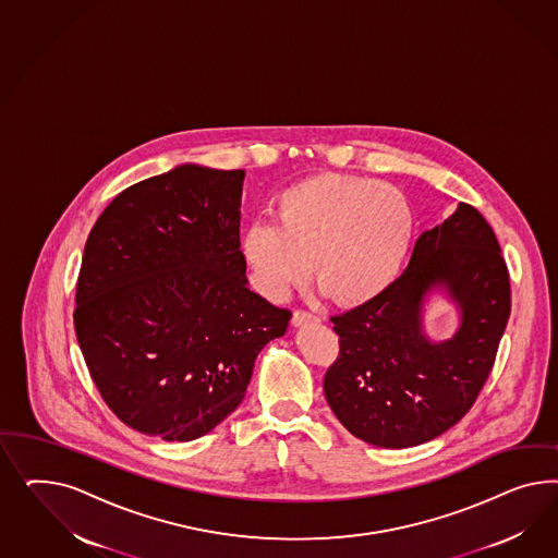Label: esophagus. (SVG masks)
I'll use <instances>...</instances> for the list:
<instances>
[{"label":"esophagus","mask_w":558,"mask_h":558,"mask_svg":"<svg viewBox=\"0 0 558 558\" xmlns=\"http://www.w3.org/2000/svg\"><path fill=\"white\" fill-rule=\"evenodd\" d=\"M317 322H319V317H317V315H313V313H308V311H303V308L294 311V315H292V323H294L296 327H301V325H306V323Z\"/></svg>","instance_id":"obj_1"}]
</instances>
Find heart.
<instances>
[{
  "label": "heart",
  "instance_id": "1",
  "mask_svg": "<svg viewBox=\"0 0 558 558\" xmlns=\"http://www.w3.org/2000/svg\"><path fill=\"white\" fill-rule=\"evenodd\" d=\"M415 231L405 192L345 173H323L280 192L271 220L250 225L241 241L254 287L284 299L311 280L338 304H362L397 278Z\"/></svg>",
  "mask_w": 558,
  "mask_h": 558
}]
</instances>
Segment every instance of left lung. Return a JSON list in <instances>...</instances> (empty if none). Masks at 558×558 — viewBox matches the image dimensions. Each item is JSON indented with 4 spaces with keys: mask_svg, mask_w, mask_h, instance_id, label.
<instances>
[{
    "mask_svg": "<svg viewBox=\"0 0 558 558\" xmlns=\"http://www.w3.org/2000/svg\"><path fill=\"white\" fill-rule=\"evenodd\" d=\"M446 287L461 308L458 333H422L426 292ZM511 311L509 271L485 217L457 213L420 235L405 271L378 296L331 317L338 360L323 380L343 427L380 448L438 438L474 405L487 383Z\"/></svg>",
    "mask_w": 558,
    "mask_h": 558,
    "instance_id": "8db88e82",
    "label": "left lung"
}]
</instances>
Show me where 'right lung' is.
<instances>
[{
	"label": "right lung",
	"instance_id": "obj_1",
	"mask_svg": "<svg viewBox=\"0 0 558 558\" xmlns=\"http://www.w3.org/2000/svg\"><path fill=\"white\" fill-rule=\"evenodd\" d=\"M243 169L180 166L122 190L85 243L75 333L120 422L166 441L235 411L292 313L247 288Z\"/></svg>",
	"mask_w": 558,
	"mask_h": 558
}]
</instances>
